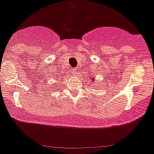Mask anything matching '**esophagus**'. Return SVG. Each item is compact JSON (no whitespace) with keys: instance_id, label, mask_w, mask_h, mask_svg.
<instances>
[{"instance_id":"esophagus-1","label":"esophagus","mask_w":154,"mask_h":154,"mask_svg":"<svg viewBox=\"0 0 154 154\" xmlns=\"http://www.w3.org/2000/svg\"><path fill=\"white\" fill-rule=\"evenodd\" d=\"M72 73H73V74H76V73H77V69H72Z\"/></svg>"}]
</instances>
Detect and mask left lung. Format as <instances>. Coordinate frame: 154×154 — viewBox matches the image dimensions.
Here are the masks:
<instances>
[{
	"instance_id": "obj_1",
	"label": "left lung",
	"mask_w": 154,
	"mask_h": 154,
	"mask_svg": "<svg viewBox=\"0 0 154 154\" xmlns=\"http://www.w3.org/2000/svg\"><path fill=\"white\" fill-rule=\"evenodd\" d=\"M92 81H93V80H92Z\"/></svg>"
}]
</instances>
